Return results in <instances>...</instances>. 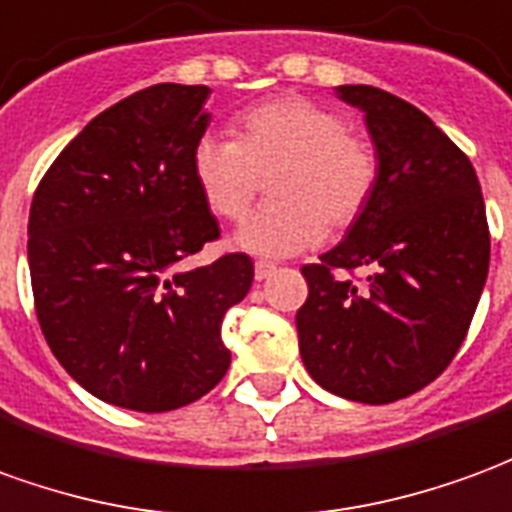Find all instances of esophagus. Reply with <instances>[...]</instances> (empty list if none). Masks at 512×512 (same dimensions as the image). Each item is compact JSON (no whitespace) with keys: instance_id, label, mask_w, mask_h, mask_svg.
<instances>
[{"instance_id":"obj_1","label":"esophagus","mask_w":512,"mask_h":512,"mask_svg":"<svg viewBox=\"0 0 512 512\" xmlns=\"http://www.w3.org/2000/svg\"><path fill=\"white\" fill-rule=\"evenodd\" d=\"M278 267L273 262H256L253 264V275H256V281H264V278H270Z\"/></svg>"}]
</instances>
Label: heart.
<instances>
[{
  "mask_svg": "<svg viewBox=\"0 0 512 512\" xmlns=\"http://www.w3.org/2000/svg\"><path fill=\"white\" fill-rule=\"evenodd\" d=\"M237 137L206 132L192 148V176L215 215L239 220L270 176L275 201L250 215L234 242L256 256L314 248L325 226L344 231L364 215L378 187V154L347 132L336 110L303 96H281L237 118Z\"/></svg>",
  "mask_w": 512,
  "mask_h": 512,
  "instance_id": "obj_1",
  "label": "heart"
}]
</instances>
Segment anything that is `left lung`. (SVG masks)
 <instances>
[{
    "label": "left lung",
    "mask_w": 512,
    "mask_h": 512,
    "mask_svg": "<svg viewBox=\"0 0 512 512\" xmlns=\"http://www.w3.org/2000/svg\"><path fill=\"white\" fill-rule=\"evenodd\" d=\"M364 112L378 187L344 239L300 273L297 339L308 375L344 400L386 405L444 372L466 339L491 262L480 181L422 110L372 85H339ZM336 269H366L361 287Z\"/></svg>",
    "instance_id": "8db88e82"
}]
</instances>
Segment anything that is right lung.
<instances>
[{
    "label": "right lung",
    "mask_w": 512,
    "mask_h": 512,
    "mask_svg": "<svg viewBox=\"0 0 512 512\" xmlns=\"http://www.w3.org/2000/svg\"><path fill=\"white\" fill-rule=\"evenodd\" d=\"M209 93L162 82L112 104L32 198L27 259L43 336L82 389L126 411H176L215 389L231 364L220 325L253 284L245 253L179 270L220 237L192 176Z\"/></svg>",
    "instance_id": "1"
}]
</instances>
